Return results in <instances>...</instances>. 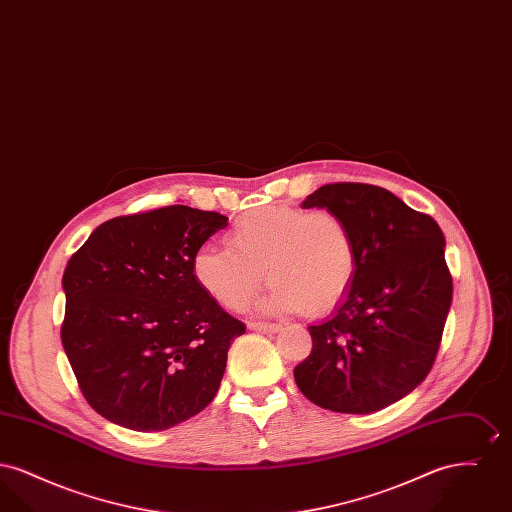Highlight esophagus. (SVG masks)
Returning a JSON list of instances; mask_svg holds the SVG:
<instances>
[{"label": "esophagus", "mask_w": 512, "mask_h": 512, "mask_svg": "<svg viewBox=\"0 0 512 512\" xmlns=\"http://www.w3.org/2000/svg\"><path fill=\"white\" fill-rule=\"evenodd\" d=\"M249 330H255V332H267V334H276L282 330V324H274V322H249L247 324Z\"/></svg>", "instance_id": "esophagus-1"}]
</instances>
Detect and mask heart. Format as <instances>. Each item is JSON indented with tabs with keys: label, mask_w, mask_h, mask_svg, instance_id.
<instances>
[{
	"label": "heart",
	"mask_w": 512,
	"mask_h": 512,
	"mask_svg": "<svg viewBox=\"0 0 512 512\" xmlns=\"http://www.w3.org/2000/svg\"><path fill=\"white\" fill-rule=\"evenodd\" d=\"M226 247L203 245L192 257L197 286L230 311L245 309L265 272L274 313L322 315L340 305L359 268L351 228L340 215L288 203L251 209L224 234Z\"/></svg>",
	"instance_id": "heart-1"
}]
</instances>
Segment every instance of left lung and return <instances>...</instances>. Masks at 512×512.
Returning <instances> with one entry per match:
<instances>
[{
  "label": "left lung",
  "instance_id": "left-lung-1",
  "mask_svg": "<svg viewBox=\"0 0 512 512\" xmlns=\"http://www.w3.org/2000/svg\"><path fill=\"white\" fill-rule=\"evenodd\" d=\"M303 209L340 215L359 268L334 315L309 326L295 384L318 407L368 414L403 399L432 370L453 299L438 222L372 184H326Z\"/></svg>",
  "mask_w": 512,
  "mask_h": 512
}]
</instances>
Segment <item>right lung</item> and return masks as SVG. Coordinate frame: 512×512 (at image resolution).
I'll return each instance as SVG.
<instances>
[{
  "label": "right lung",
  "mask_w": 512,
  "mask_h": 512,
  "mask_svg": "<svg viewBox=\"0 0 512 512\" xmlns=\"http://www.w3.org/2000/svg\"><path fill=\"white\" fill-rule=\"evenodd\" d=\"M226 224L213 211L161 207L99 224L69 259L61 341L103 418L161 432L215 399L245 326L197 286L192 257Z\"/></svg>",
  "instance_id": "1"
}]
</instances>
